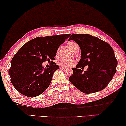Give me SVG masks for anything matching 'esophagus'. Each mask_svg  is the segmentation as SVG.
Wrapping results in <instances>:
<instances>
[{
  "label": "esophagus",
  "mask_w": 126,
  "mask_h": 126,
  "mask_svg": "<svg viewBox=\"0 0 126 126\" xmlns=\"http://www.w3.org/2000/svg\"><path fill=\"white\" fill-rule=\"evenodd\" d=\"M60 69H63V70H65V69H66V68H65V67H63V66H60Z\"/></svg>",
  "instance_id": "obj_1"
}]
</instances>
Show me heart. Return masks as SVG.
<instances>
[{
  "mask_svg": "<svg viewBox=\"0 0 126 126\" xmlns=\"http://www.w3.org/2000/svg\"><path fill=\"white\" fill-rule=\"evenodd\" d=\"M68 46L71 49L72 51L75 50V48H76V47L79 46L77 43L76 42H73V41H71L69 42V43H68ZM74 64V62L72 61H69V60H63L60 62V65L63 66H65V67H69L72 66V65Z\"/></svg>",
  "mask_w": 126,
  "mask_h": 126,
  "instance_id": "obj_1",
  "label": "heart"
}]
</instances>
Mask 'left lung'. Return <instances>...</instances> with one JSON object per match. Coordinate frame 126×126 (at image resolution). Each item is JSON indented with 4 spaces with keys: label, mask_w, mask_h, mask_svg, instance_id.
I'll use <instances>...</instances> for the list:
<instances>
[{
    "label": "left lung",
    "mask_w": 126,
    "mask_h": 126,
    "mask_svg": "<svg viewBox=\"0 0 126 126\" xmlns=\"http://www.w3.org/2000/svg\"><path fill=\"white\" fill-rule=\"evenodd\" d=\"M71 40L79 46L81 58L76 68H72L70 82L86 94L102 90L116 72L117 61L112 47L89 34H73L68 40ZM87 65L89 68L83 73L79 68Z\"/></svg>",
    "instance_id": "left-lung-1"
}]
</instances>
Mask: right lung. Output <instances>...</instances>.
I'll use <instances>...</instances> for the list:
<instances>
[{
    "label": "right lung",
    "mask_w": 126,
    "mask_h": 126,
    "mask_svg": "<svg viewBox=\"0 0 126 126\" xmlns=\"http://www.w3.org/2000/svg\"><path fill=\"white\" fill-rule=\"evenodd\" d=\"M70 35L37 37L19 49L13 57L9 70L11 82L18 91L27 97H35L48 87L53 73L59 66L51 61V66L45 68L42 63L54 60L58 47Z\"/></svg>",
    "instance_id": "right-lung-1"
}]
</instances>
